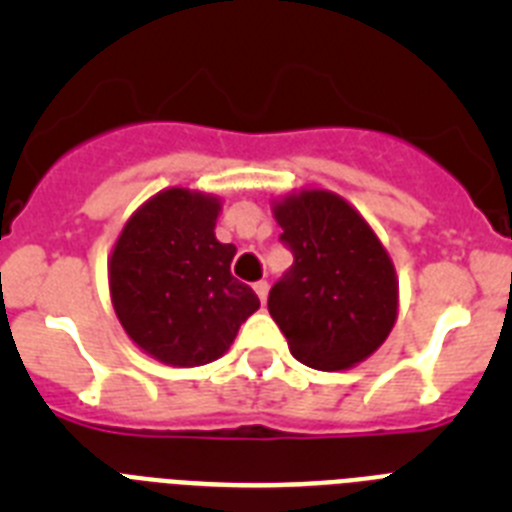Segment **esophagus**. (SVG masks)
Instances as JSON below:
<instances>
[{
	"label": "esophagus",
	"instance_id": "esophagus-1",
	"mask_svg": "<svg viewBox=\"0 0 512 512\" xmlns=\"http://www.w3.org/2000/svg\"><path fill=\"white\" fill-rule=\"evenodd\" d=\"M253 289H256V295H259V300L266 302V297H269V282H264V279H261V282L253 284Z\"/></svg>",
	"mask_w": 512,
	"mask_h": 512
}]
</instances>
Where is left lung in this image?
Returning <instances> with one entry per match:
<instances>
[{
  "label": "left lung",
  "instance_id": "1",
  "mask_svg": "<svg viewBox=\"0 0 512 512\" xmlns=\"http://www.w3.org/2000/svg\"><path fill=\"white\" fill-rule=\"evenodd\" d=\"M271 212L295 264L269 292V312L297 361L341 372L395 328L400 284L390 253L354 205L328 189L277 197Z\"/></svg>",
  "mask_w": 512,
  "mask_h": 512
}]
</instances>
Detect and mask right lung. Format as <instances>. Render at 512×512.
Here are the masks:
<instances>
[{
    "label": "right lung",
    "mask_w": 512,
    "mask_h": 512,
    "mask_svg": "<svg viewBox=\"0 0 512 512\" xmlns=\"http://www.w3.org/2000/svg\"><path fill=\"white\" fill-rule=\"evenodd\" d=\"M223 200L169 187L125 220L110 261V297L130 341L166 366L220 359L259 297L230 274L233 243L215 238Z\"/></svg>",
    "instance_id": "obj_1"
}]
</instances>
